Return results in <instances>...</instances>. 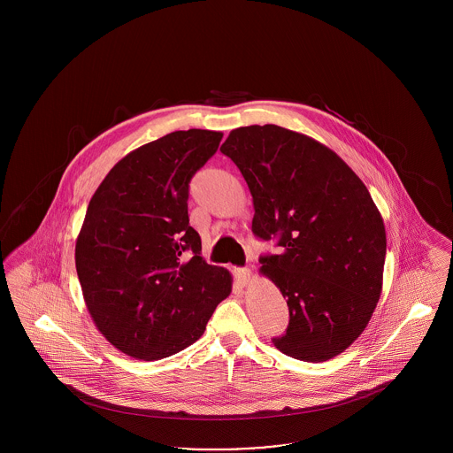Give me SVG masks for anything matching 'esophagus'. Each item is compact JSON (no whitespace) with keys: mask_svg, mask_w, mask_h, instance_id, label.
Segmentation results:
<instances>
[{"mask_svg":"<svg viewBox=\"0 0 453 453\" xmlns=\"http://www.w3.org/2000/svg\"><path fill=\"white\" fill-rule=\"evenodd\" d=\"M234 277H236L237 283L246 287L251 281V272L248 268H236L234 270Z\"/></svg>","mask_w":453,"mask_h":453,"instance_id":"obj_1","label":"esophagus"}]
</instances>
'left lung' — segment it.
Masks as SVG:
<instances>
[{
  "mask_svg": "<svg viewBox=\"0 0 453 453\" xmlns=\"http://www.w3.org/2000/svg\"><path fill=\"white\" fill-rule=\"evenodd\" d=\"M220 151L253 196V234L280 246L259 258L290 314L273 345L303 362L343 353L382 292L386 227L364 181L321 142L273 124L231 130Z\"/></svg>",
  "mask_w": 453,
  "mask_h": 453,
  "instance_id": "left-lung-1",
  "label": "left lung"
}]
</instances>
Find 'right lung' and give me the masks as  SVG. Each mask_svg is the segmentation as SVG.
<instances>
[{"mask_svg":"<svg viewBox=\"0 0 453 453\" xmlns=\"http://www.w3.org/2000/svg\"><path fill=\"white\" fill-rule=\"evenodd\" d=\"M222 132L176 130L122 157L89 200L76 239V272L88 311L111 345L161 360L195 343L231 273L202 258L190 226V180Z\"/></svg>","mask_w":453,"mask_h":453,"instance_id":"right-lung-1","label":"right lung"}]
</instances>
